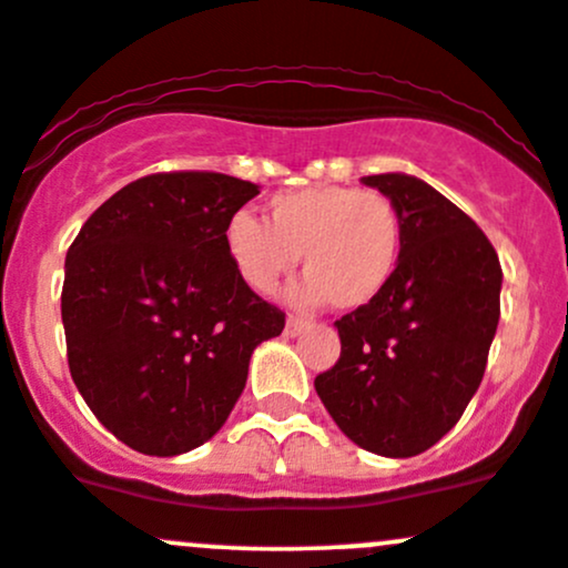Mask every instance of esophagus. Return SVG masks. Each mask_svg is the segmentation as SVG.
Instances as JSON below:
<instances>
[{"label":"esophagus","mask_w":568,"mask_h":568,"mask_svg":"<svg viewBox=\"0 0 568 568\" xmlns=\"http://www.w3.org/2000/svg\"><path fill=\"white\" fill-rule=\"evenodd\" d=\"M303 327H306V320H301V317H292V314H290V317H286V327H284V331H286V336H297V333H301Z\"/></svg>","instance_id":"esophagus-1"}]
</instances>
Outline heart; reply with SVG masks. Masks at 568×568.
<instances>
[{"mask_svg": "<svg viewBox=\"0 0 568 568\" xmlns=\"http://www.w3.org/2000/svg\"><path fill=\"white\" fill-rule=\"evenodd\" d=\"M226 251L256 292H271L301 254L308 276L292 297L303 306L331 301L355 312L377 301L399 267L402 215L379 191L312 185L273 196L265 221L232 215Z\"/></svg>", "mask_w": 568, "mask_h": 568, "instance_id": "heart-1", "label": "heart"}]
</instances>
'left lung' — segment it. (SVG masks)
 <instances>
[{"mask_svg": "<svg viewBox=\"0 0 568 568\" xmlns=\"http://www.w3.org/2000/svg\"><path fill=\"white\" fill-rule=\"evenodd\" d=\"M364 183L399 210V267L377 301L336 320L342 355L314 388L349 440L405 459L435 446L481 385L503 271L476 221L424 180Z\"/></svg>", "mask_w": 568, "mask_h": 568, "instance_id": "obj_1", "label": "left lung"}]
</instances>
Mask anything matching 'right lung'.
Segmentation results:
<instances>
[{
    "instance_id": "obj_1",
    "label": "right lung",
    "mask_w": 568,
    "mask_h": 568,
    "mask_svg": "<svg viewBox=\"0 0 568 568\" xmlns=\"http://www.w3.org/2000/svg\"><path fill=\"white\" fill-rule=\"evenodd\" d=\"M260 194L219 172L128 183L70 243L68 366L103 426L150 457L202 446L230 418L256 344L284 331L226 251V224Z\"/></svg>"
}]
</instances>
